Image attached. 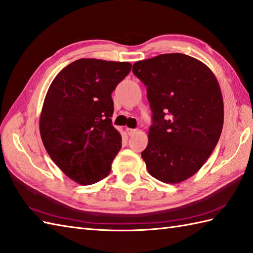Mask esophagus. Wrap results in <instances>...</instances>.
<instances>
[{
	"label": "esophagus",
	"mask_w": 253,
	"mask_h": 253,
	"mask_svg": "<svg viewBox=\"0 0 253 253\" xmlns=\"http://www.w3.org/2000/svg\"><path fill=\"white\" fill-rule=\"evenodd\" d=\"M127 133L129 136H132V135H135V133L138 131V129H133V128H127Z\"/></svg>",
	"instance_id": "obj_1"
}]
</instances>
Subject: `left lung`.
Wrapping results in <instances>:
<instances>
[{
    "label": "left lung",
    "instance_id": "1",
    "mask_svg": "<svg viewBox=\"0 0 253 253\" xmlns=\"http://www.w3.org/2000/svg\"><path fill=\"white\" fill-rule=\"evenodd\" d=\"M132 73L147 85L153 120L141 157L154 178L178 184L202 168L221 137L217 79L206 64L181 53L139 61Z\"/></svg>",
    "mask_w": 253,
    "mask_h": 253
}]
</instances>
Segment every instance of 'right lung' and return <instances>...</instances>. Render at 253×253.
I'll return each mask as SVG.
<instances>
[{
	"label": "right lung",
	"instance_id": "obj_1",
	"mask_svg": "<svg viewBox=\"0 0 253 253\" xmlns=\"http://www.w3.org/2000/svg\"><path fill=\"white\" fill-rule=\"evenodd\" d=\"M130 69L128 62L80 58L47 90L39 121L42 142L53 162L80 185L105 178L122 148L112 125V92Z\"/></svg>",
	"mask_w": 253,
	"mask_h": 253
}]
</instances>
